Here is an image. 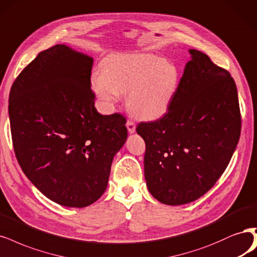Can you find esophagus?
Wrapping results in <instances>:
<instances>
[{
    "instance_id": "obj_1",
    "label": "esophagus",
    "mask_w": 257,
    "mask_h": 257,
    "mask_svg": "<svg viewBox=\"0 0 257 257\" xmlns=\"http://www.w3.org/2000/svg\"><path fill=\"white\" fill-rule=\"evenodd\" d=\"M126 127H127L128 133H131V134H133V133H135V131H136L135 123L133 122V121H131V120H128V121L126 122Z\"/></svg>"
}]
</instances>
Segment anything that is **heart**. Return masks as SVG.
<instances>
[{
    "mask_svg": "<svg viewBox=\"0 0 257 257\" xmlns=\"http://www.w3.org/2000/svg\"><path fill=\"white\" fill-rule=\"evenodd\" d=\"M181 76L170 61L151 53H118L106 58L92 75V88L108 107L126 94V108L146 121L159 119L169 110Z\"/></svg>",
    "mask_w": 257,
    "mask_h": 257,
    "instance_id": "1",
    "label": "heart"
}]
</instances>
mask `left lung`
Returning a JSON list of instances; mask_svg holds the SVG:
<instances>
[{"mask_svg": "<svg viewBox=\"0 0 257 257\" xmlns=\"http://www.w3.org/2000/svg\"><path fill=\"white\" fill-rule=\"evenodd\" d=\"M189 53L169 110L136 128L146 143L147 187L167 205L187 204L213 187L240 137L233 77L204 53L193 49Z\"/></svg>", "mask_w": 257, "mask_h": 257, "instance_id": "left-lung-1", "label": "left lung"}]
</instances>
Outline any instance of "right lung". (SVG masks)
I'll use <instances>...</instances> for the list:
<instances>
[{"label":"right lung","instance_id":"obj_1","mask_svg":"<svg viewBox=\"0 0 257 257\" xmlns=\"http://www.w3.org/2000/svg\"><path fill=\"white\" fill-rule=\"evenodd\" d=\"M92 64V57L56 44L23 69L10 93L18 163L41 193L67 207L101 198L127 138L122 114L103 116L94 107Z\"/></svg>","mask_w":257,"mask_h":257}]
</instances>
